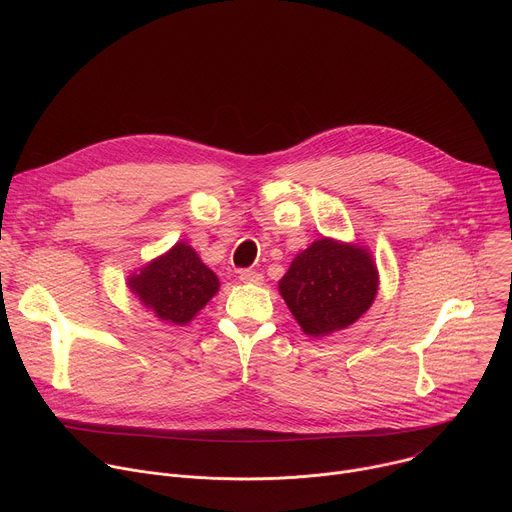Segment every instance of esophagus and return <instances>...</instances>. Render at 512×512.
Instances as JSON below:
<instances>
[{
  "label": "esophagus",
  "instance_id": "esophagus-1",
  "mask_svg": "<svg viewBox=\"0 0 512 512\" xmlns=\"http://www.w3.org/2000/svg\"><path fill=\"white\" fill-rule=\"evenodd\" d=\"M239 279H241L243 283L261 285V283H263V273H259V271H251V269H243V271H239Z\"/></svg>",
  "mask_w": 512,
  "mask_h": 512
}]
</instances>
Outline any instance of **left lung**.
<instances>
[{
    "instance_id": "1",
    "label": "left lung",
    "mask_w": 512,
    "mask_h": 512,
    "mask_svg": "<svg viewBox=\"0 0 512 512\" xmlns=\"http://www.w3.org/2000/svg\"><path fill=\"white\" fill-rule=\"evenodd\" d=\"M277 285L302 332L322 338L367 314L379 291V269L364 245L322 237L294 257Z\"/></svg>"
}]
</instances>
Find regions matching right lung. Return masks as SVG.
<instances>
[{
    "instance_id": "obj_1",
    "label": "right lung",
    "mask_w": 512,
    "mask_h": 512,
    "mask_svg": "<svg viewBox=\"0 0 512 512\" xmlns=\"http://www.w3.org/2000/svg\"><path fill=\"white\" fill-rule=\"evenodd\" d=\"M127 287L160 322L186 326L216 296L221 281L186 241H178L135 269L127 277Z\"/></svg>"
}]
</instances>
